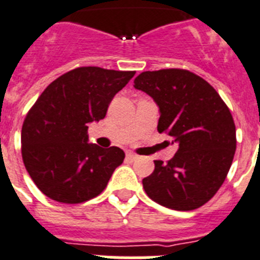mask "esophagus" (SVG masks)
Segmentation results:
<instances>
[{"label":"esophagus","mask_w":260,"mask_h":260,"mask_svg":"<svg viewBox=\"0 0 260 260\" xmlns=\"http://www.w3.org/2000/svg\"><path fill=\"white\" fill-rule=\"evenodd\" d=\"M127 159L128 161H136L137 155L133 152H127Z\"/></svg>","instance_id":"esophagus-1"}]
</instances>
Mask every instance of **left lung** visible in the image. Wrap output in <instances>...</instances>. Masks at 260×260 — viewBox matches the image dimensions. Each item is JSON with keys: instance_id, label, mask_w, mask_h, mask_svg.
I'll return each mask as SVG.
<instances>
[{"instance_id": "8db88e82", "label": "left lung", "mask_w": 260, "mask_h": 260, "mask_svg": "<svg viewBox=\"0 0 260 260\" xmlns=\"http://www.w3.org/2000/svg\"><path fill=\"white\" fill-rule=\"evenodd\" d=\"M135 87L159 107L158 132L178 144L168 162L154 161L143 179L153 202L175 211H192L209 202L224 183L237 148L229 107L202 77L186 69L143 72Z\"/></svg>"}]
</instances>
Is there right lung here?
<instances>
[{"mask_svg": "<svg viewBox=\"0 0 260 260\" xmlns=\"http://www.w3.org/2000/svg\"><path fill=\"white\" fill-rule=\"evenodd\" d=\"M133 71L80 67L40 94L22 125V158L36 187L49 199L80 204L95 198L124 161V152L87 144V124L106 116Z\"/></svg>", "mask_w": 260, "mask_h": 260, "instance_id": "right-lung-1", "label": "right lung"}]
</instances>
